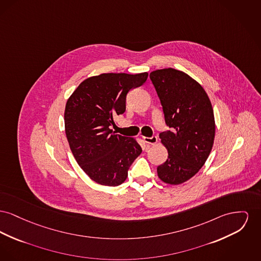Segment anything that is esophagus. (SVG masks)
Returning a JSON list of instances; mask_svg holds the SVG:
<instances>
[{
	"label": "esophagus",
	"mask_w": 261,
	"mask_h": 261,
	"mask_svg": "<svg viewBox=\"0 0 261 261\" xmlns=\"http://www.w3.org/2000/svg\"><path fill=\"white\" fill-rule=\"evenodd\" d=\"M145 143H147L148 145H154L158 142V138L155 136L153 137H143Z\"/></svg>",
	"instance_id": "esophagus-1"
}]
</instances>
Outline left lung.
<instances>
[{"mask_svg":"<svg viewBox=\"0 0 261 261\" xmlns=\"http://www.w3.org/2000/svg\"><path fill=\"white\" fill-rule=\"evenodd\" d=\"M150 79L169 127L160 134L169 155L156 168L158 175L166 184H182L199 171L211 153L215 138L213 108L204 89L181 71L156 70Z\"/></svg>","mask_w":261,"mask_h":261,"instance_id":"obj_1","label":"left lung"}]
</instances>
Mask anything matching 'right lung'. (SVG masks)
<instances>
[{
  "label": "right lung",
  "instance_id": "obj_1",
  "mask_svg": "<svg viewBox=\"0 0 261 261\" xmlns=\"http://www.w3.org/2000/svg\"><path fill=\"white\" fill-rule=\"evenodd\" d=\"M148 73H108L89 77L65 108V130L79 166L96 184L117 186L142 153L136 140L115 134L113 118L126 110L128 92L144 85Z\"/></svg>",
  "mask_w": 261,
  "mask_h": 261
}]
</instances>
